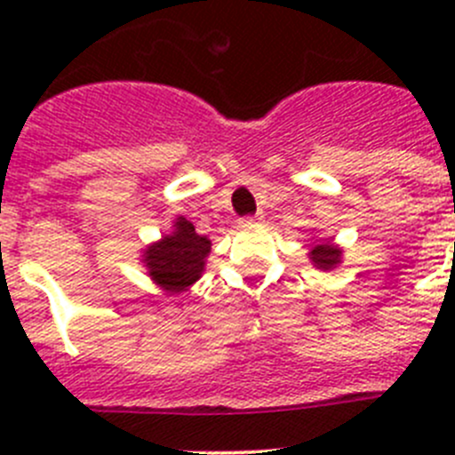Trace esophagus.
Listing matches in <instances>:
<instances>
[{
  "mask_svg": "<svg viewBox=\"0 0 455 455\" xmlns=\"http://www.w3.org/2000/svg\"><path fill=\"white\" fill-rule=\"evenodd\" d=\"M261 222V215H246V218L240 220V227H253V224H259Z\"/></svg>",
  "mask_w": 455,
  "mask_h": 455,
  "instance_id": "34e87169",
  "label": "esophagus"
}]
</instances>
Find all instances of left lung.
<instances>
[{"label":"left lung","instance_id":"1","mask_svg":"<svg viewBox=\"0 0 455 455\" xmlns=\"http://www.w3.org/2000/svg\"><path fill=\"white\" fill-rule=\"evenodd\" d=\"M308 257L319 270H330L337 264H341V249L330 244V242H316L313 249H310Z\"/></svg>","mask_w":455,"mask_h":455}]
</instances>
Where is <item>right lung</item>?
I'll return each instance as SVG.
<instances>
[{"instance_id":"right-lung-1","label":"right lung","mask_w":455,"mask_h":455,"mask_svg":"<svg viewBox=\"0 0 455 455\" xmlns=\"http://www.w3.org/2000/svg\"><path fill=\"white\" fill-rule=\"evenodd\" d=\"M173 227V233L147 246L142 264L164 292H185L202 277L211 240L198 235L194 224L185 218H178Z\"/></svg>"}]
</instances>
